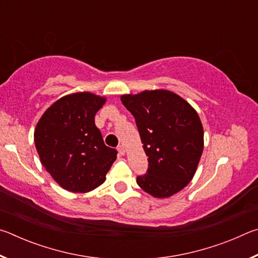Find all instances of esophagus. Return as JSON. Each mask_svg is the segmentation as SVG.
Returning a JSON list of instances; mask_svg holds the SVG:
<instances>
[{"instance_id":"1","label":"esophagus","mask_w":258,"mask_h":258,"mask_svg":"<svg viewBox=\"0 0 258 258\" xmlns=\"http://www.w3.org/2000/svg\"><path fill=\"white\" fill-rule=\"evenodd\" d=\"M117 150H118V154H119L120 156L125 155V148H124L123 146H118V147H117Z\"/></svg>"}]
</instances>
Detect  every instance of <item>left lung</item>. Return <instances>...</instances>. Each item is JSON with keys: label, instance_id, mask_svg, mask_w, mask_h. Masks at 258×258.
Here are the masks:
<instances>
[{"label": "left lung", "instance_id": "left-lung-1", "mask_svg": "<svg viewBox=\"0 0 258 258\" xmlns=\"http://www.w3.org/2000/svg\"><path fill=\"white\" fill-rule=\"evenodd\" d=\"M120 100L135 118L149 163L137 183L156 198L171 197L192 180L203 154L198 113L171 91H145Z\"/></svg>", "mask_w": 258, "mask_h": 258}]
</instances>
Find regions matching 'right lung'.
I'll list each match as a JSON object with an SVG mask.
<instances>
[{
    "instance_id": "obj_1",
    "label": "right lung",
    "mask_w": 258,
    "mask_h": 258,
    "mask_svg": "<svg viewBox=\"0 0 258 258\" xmlns=\"http://www.w3.org/2000/svg\"><path fill=\"white\" fill-rule=\"evenodd\" d=\"M106 99L89 92L66 95L37 123L35 147L41 163L58 184L72 192L101 185L117 150L104 145L94 116Z\"/></svg>"
}]
</instances>
